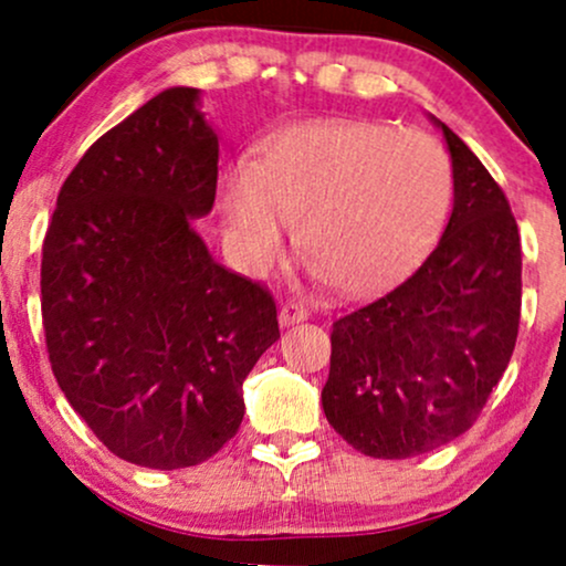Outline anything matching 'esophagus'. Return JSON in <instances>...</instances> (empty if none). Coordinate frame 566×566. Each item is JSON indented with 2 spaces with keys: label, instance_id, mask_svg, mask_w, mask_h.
I'll use <instances>...</instances> for the list:
<instances>
[{
  "label": "esophagus",
  "instance_id": "1",
  "mask_svg": "<svg viewBox=\"0 0 566 566\" xmlns=\"http://www.w3.org/2000/svg\"><path fill=\"white\" fill-rule=\"evenodd\" d=\"M308 308L301 303H284L282 308H279V324L282 327H290V324H297V322H305L308 319Z\"/></svg>",
  "mask_w": 566,
  "mask_h": 566
}]
</instances>
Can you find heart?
Returning a JSON list of instances; mask_svg holds the SVG:
<instances>
[{
    "label": "heart",
    "instance_id": "1",
    "mask_svg": "<svg viewBox=\"0 0 566 566\" xmlns=\"http://www.w3.org/2000/svg\"><path fill=\"white\" fill-rule=\"evenodd\" d=\"M450 197V157L431 135L375 122L297 125L269 140L261 165L226 175V237L244 271L265 274L297 223V247L324 282L365 295L426 250Z\"/></svg>",
    "mask_w": 566,
    "mask_h": 566
}]
</instances>
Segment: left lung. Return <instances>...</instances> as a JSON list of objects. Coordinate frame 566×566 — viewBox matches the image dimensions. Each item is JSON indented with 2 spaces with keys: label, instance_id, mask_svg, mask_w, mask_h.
Returning a JSON list of instances; mask_svg holds the SVG:
<instances>
[{
  "label": "left lung",
  "instance_id": "left-lung-1",
  "mask_svg": "<svg viewBox=\"0 0 566 566\" xmlns=\"http://www.w3.org/2000/svg\"><path fill=\"white\" fill-rule=\"evenodd\" d=\"M452 159V216L431 255L333 324L322 407L354 450L405 460L476 423L509 367L522 314V242L505 193L431 116Z\"/></svg>",
  "mask_w": 566,
  "mask_h": 566
}]
</instances>
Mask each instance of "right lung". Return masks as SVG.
Wrapping results in <instances>:
<instances>
[{
	"label": "right lung",
	"instance_id": "obj_1",
	"mask_svg": "<svg viewBox=\"0 0 566 566\" xmlns=\"http://www.w3.org/2000/svg\"><path fill=\"white\" fill-rule=\"evenodd\" d=\"M218 135L170 87L101 135L57 193L42 247L50 365L116 458L175 471L239 431L242 382L279 340L261 284L212 261Z\"/></svg>",
	"mask_w": 566,
	"mask_h": 566
}]
</instances>
